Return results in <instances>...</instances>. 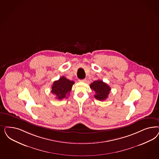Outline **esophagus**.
Here are the masks:
<instances>
[{"label": "esophagus", "instance_id": "obj_1", "mask_svg": "<svg viewBox=\"0 0 159 159\" xmlns=\"http://www.w3.org/2000/svg\"><path fill=\"white\" fill-rule=\"evenodd\" d=\"M79 81H80V82H85L87 81V80H86V79H83V80H80Z\"/></svg>", "mask_w": 159, "mask_h": 159}]
</instances>
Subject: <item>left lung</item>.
Instances as JSON below:
<instances>
[{
	"label": "left lung",
	"instance_id": "1",
	"mask_svg": "<svg viewBox=\"0 0 159 159\" xmlns=\"http://www.w3.org/2000/svg\"><path fill=\"white\" fill-rule=\"evenodd\" d=\"M91 89L95 92L94 97L98 100L103 101L106 99L111 90L110 87L101 80H97L91 84Z\"/></svg>",
	"mask_w": 159,
	"mask_h": 159
}]
</instances>
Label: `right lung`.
Listing matches in <instances>:
<instances>
[{"mask_svg":"<svg viewBox=\"0 0 159 159\" xmlns=\"http://www.w3.org/2000/svg\"><path fill=\"white\" fill-rule=\"evenodd\" d=\"M74 82L68 80L67 78L62 77L57 81L53 82L51 87V92L56 95V98L61 100L67 98L71 91L72 87Z\"/></svg>","mask_w":159,"mask_h":159,"instance_id":"add662e5","label":"right lung"}]
</instances>
